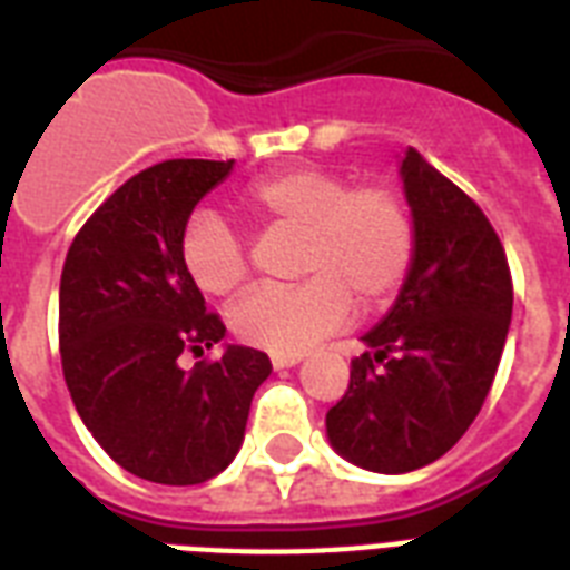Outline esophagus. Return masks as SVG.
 <instances>
[{"label": "esophagus", "mask_w": 570, "mask_h": 570, "mask_svg": "<svg viewBox=\"0 0 570 570\" xmlns=\"http://www.w3.org/2000/svg\"><path fill=\"white\" fill-rule=\"evenodd\" d=\"M302 364V355H272V366L275 370H286V366Z\"/></svg>", "instance_id": "34e87169"}]
</instances>
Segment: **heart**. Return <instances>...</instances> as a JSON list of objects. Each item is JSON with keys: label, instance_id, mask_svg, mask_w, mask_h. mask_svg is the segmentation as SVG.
<instances>
[{"label": "heart", "instance_id": "obj_1", "mask_svg": "<svg viewBox=\"0 0 570 570\" xmlns=\"http://www.w3.org/2000/svg\"><path fill=\"white\" fill-rule=\"evenodd\" d=\"M248 209L268 227L302 230L295 286H257L233 304L230 328L250 346L302 355L352 322L355 298L381 307L414 263V218L390 186H348L328 168H289L248 189ZM180 263L206 295H230L248 277V257L222 215L200 209L180 236Z\"/></svg>", "mask_w": 570, "mask_h": 570}]
</instances>
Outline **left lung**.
<instances>
[{"instance_id": "1", "label": "left lung", "mask_w": 570, "mask_h": 570, "mask_svg": "<svg viewBox=\"0 0 570 570\" xmlns=\"http://www.w3.org/2000/svg\"><path fill=\"white\" fill-rule=\"evenodd\" d=\"M399 174L414 263L366 331L346 396L325 414L331 446L373 473H411L450 452L494 384L512 322V275L485 213L407 147Z\"/></svg>"}]
</instances>
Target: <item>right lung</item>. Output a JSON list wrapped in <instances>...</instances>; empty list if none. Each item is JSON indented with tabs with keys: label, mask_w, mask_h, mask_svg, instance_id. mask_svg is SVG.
<instances>
[{
	"label": "right lung",
	"mask_w": 570,
	"mask_h": 570,
	"mask_svg": "<svg viewBox=\"0 0 570 570\" xmlns=\"http://www.w3.org/2000/svg\"><path fill=\"white\" fill-rule=\"evenodd\" d=\"M233 171V159H168L127 180L76 233L58 289L61 370L94 441L132 476L200 485L245 441L250 399L272 373L266 352L224 340L180 263L183 227Z\"/></svg>",
	"instance_id": "1"
}]
</instances>
